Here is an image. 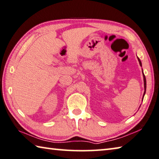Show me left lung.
Wrapping results in <instances>:
<instances>
[{
	"label": "left lung",
	"mask_w": 159,
	"mask_h": 159,
	"mask_svg": "<svg viewBox=\"0 0 159 159\" xmlns=\"http://www.w3.org/2000/svg\"><path fill=\"white\" fill-rule=\"evenodd\" d=\"M138 61H139L140 65L141 66V67H142V63H141V61H140V60L139 59V57H138ZM143 79H144V87H145V92H144V94H143V100L144 96H145V92H146V86H147V85H146V78H145V74H144V73H143Z\"/></svg>",
	"instance_id": "left-lung-1"
}]
</instances>
